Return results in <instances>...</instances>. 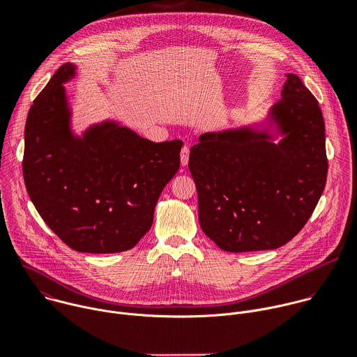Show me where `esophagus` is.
I'll return each instance as SVG.
<instances>
[{
  "label": "esophagus",
  "mask_w": 357,
  "mask_h": 357,
  "mask_svg": "<svg viewBox=\"0 0 357 357\" xmlns=\"http://www.w3.org/2000/svg\"><path fill=\"white\" fill-rule=\"evenodd\" d=\"M188 162H189V148L183 146L181 149V164H182V167H186Z\"/></svg>",
  "instance_id": "1"
}]
</instances>
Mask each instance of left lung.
<instances>
[{
	"mask_svg": "<svg viewBox=\"0 0 357 357\" xmlns=\"http://www.w3.org/2000/svg\"><path fill=\"white\" fill-rule=\"evenodd\" d=\"M268 128L206 132L190 148L200 227L229 252L273 250L305 226L325 189V121L318 100L287 73Z\"/></svg>",
	"mask_w": 357,
	"mask_h": 357,
	"instance_id": "obj_1",
	"label": "left lung"
}]
</instances>
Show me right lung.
I'll return each instance as SVG.
<instances>
[{"label":"right lung","instance_id":"right-lung-1","mask_svg":"<svg viewBox=\"0 0 357 357\" xmlns=\"http://www.w3.org/2000/svg\"><path fill=\"white\" fill-rule=\"evenodd\" d=\"M75 75V65H62L29 109L25 186L43 222L70 248L126 251L151 229L160 195L179 169L183 142H152L114 121L76 137L63 87Z\"/></svg>","mask_w":357,"mask_h":357}]
</instances>
